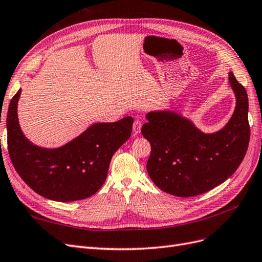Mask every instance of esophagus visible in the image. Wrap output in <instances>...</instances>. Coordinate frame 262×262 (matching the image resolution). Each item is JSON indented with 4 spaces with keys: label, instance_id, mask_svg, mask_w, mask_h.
Wrapping results in <instances>:
<instances>
[{
    "label": "esophagus",
    "instance_id": "esophagus-1",
    "mask_svg": "<svg viewBox=\"0 0 262 262\" xmlns=\"http://www.w3.org/2000/svg\"><path fill=\"white\" fill-rule=\"evenodd\" d=\"M141 121L139 119L135 120L134 122V125H133V134L134 135H138L140 133V129H141Z\"/></svg>",
    "mask_w": 262,
    "mask_h": 262
}]
</instances>
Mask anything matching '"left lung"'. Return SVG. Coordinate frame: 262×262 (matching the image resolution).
Returning a JSON list of instances; mask_svg holds the SVG:
<instances>
[{"label": "left lung", "mask_w": 262, "mask_h": 262, "mask_svg": "<svg viewBox=\"0 0 262 262\" xmlns=\"http://www.w3.org/2000/svg\"><path fill=\"white\" fill-rule=\"evenodd\" d=\"M236 107L225 127L204 134L174 112H150L141 127L151 145L150 179L173 196L192 197L214 188L237 170L250 138L246 89L230 73Z\"/></svg>", "instance_id": "obj_1"}]
</instances>
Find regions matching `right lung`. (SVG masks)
Returning a JSON list of instances; mask_svg holds the SVG:
<instances>
[{
	"label": "right lung",
	"instance_id": "obj_1",
	"mask_svg": "<svg viewBox=\"0 0 262 262\" xmlns=\"http://www.w3.org/2000/svg\"><path fill=\"white\" fill-rule=\"evenodd\" d=\"M21 90L7 111V148L21 180L40 196L62 202L86 199L105 182L115 151L130 137L133 117L114 123H97L65 146L37 147L24 136L17 119Z\"/></svg>",
	"mask_w": 262,
	"mask_h": 262
}]
</instances>
